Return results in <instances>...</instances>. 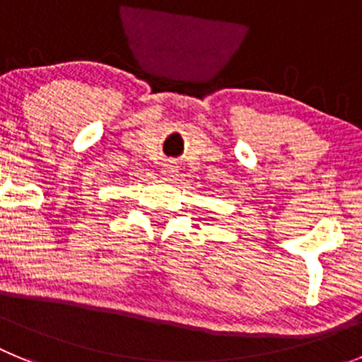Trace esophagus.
Returning a JSON list of instances; mask_svg holds the SVG:
<instances>
[{
	"label": "esophagus",
	"mask_w": 362,
	"mask_h": 362,
	"mask_svg": "<svg viewBox=\"0 0 362 362\" xmlns=\"http://www.w3.org/2000/svg\"><path fill=\"white\" fill-rule=\"evenodd\" d=\"M177 163L175 161H168V163H165V166H163V174L165 175H172V174H175V172H177Z\"/></svg>",
	"instance_id": "esophagus-1"
}]
</instances>
